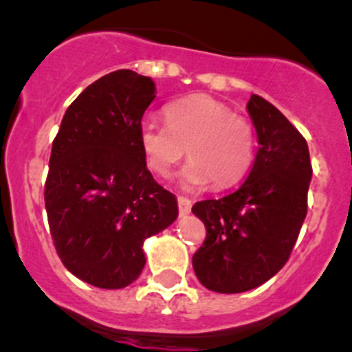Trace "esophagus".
I'll return each instance as SVG.
<instances>
[{
    "instance_id": "1",
    "label": "esophagus",
    "mask_w": 352,
    "mask_h": 352,
    "mask_svg": "<svg viewBox=\"0 0 352 352\" xmlns=\"http://www.w3.org/2000/svg\"><path fill=\"white\" fill-rule=\"evenodd\" d=\"M177 206H179L181 215H188L191 212V201L184 197H177Z\"/></svg>"
}]
</instances>
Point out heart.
Here are the masks:
<instances>
[{
	"label": "heart",
	"instance_id": "b5f03b06",
	"mask_svg": "<svg viewBox=\"0 0 352 352\" xmlns=\"http://www.w3.org/2000/svg\"><path fill=\"white\" fill-rule=\"evenodd\" d=\"M166 122L146 118L139 125V146L147 168L168 177L184 154L191 157L179 173L183 190L212 181L226 188L245 176L254 159V132L230 107L206 95H193L166 107Z\"/></svg>",
	"mask_w": 352,
	"mask_h": 352
}]
</instances>
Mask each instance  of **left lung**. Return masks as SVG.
<instances>
[{"label":"left lung","instance_id":"1","mask_svg":"<svg viewBox=\"0 0 352 352\" xmlns=\"http://www.w3.org/2000/svg\"><path fill=\"white\" fill-rule=\"evenodd\" d=\"M254 164L244 183L219 200L195 203L206 239L193 254L205 288L242 293L273 278L288 261L307 217L311 164L307 140L276 107L252 95Z\"/></svg>","mask_w":352,"mask_h":352}]
</instances>
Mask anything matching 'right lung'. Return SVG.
Listing matches in <instances>:
<instances>
[{
  "mask_svg": "<svg viewBox=\"0 0 352 352\" xmlns=\"http://www.w3.org/2000/svg\"><path fill=\"white\" fill-rule=\"evenodd\" d=\"M155 98L151 78L129 69L89 85L67 108L45 181L50 235L64 266L98 288H125L146 266L144 241L177 219L139 146Z\"/></svg>",
  "mask_w": 352,
  "mask_h": 352,
  "instance_id": "add662e5",
  "label": "right lung"
}]
</instances>
